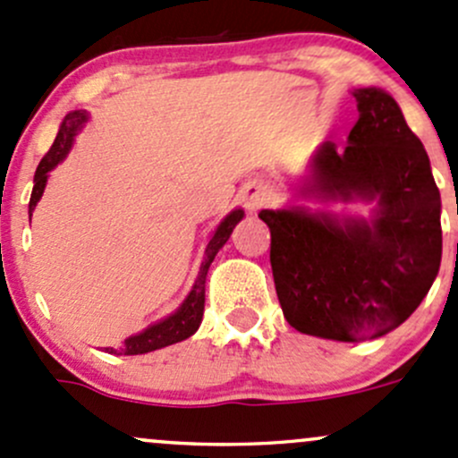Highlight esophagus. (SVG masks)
Wrapping results in <instances>:
<instances>
[{
	"label": "esophagus",
	"instance_id": "1",
	"mask_svg": "<svg viewBox=\"0 0 458 458\" xmlns=\"http://www.w3.org/2000/svg\"><path fill=\"white\" fill-rule=\"evenodd\" d=\"M242 201L248 210L259 208V206L266 201V189H263L261 184H248L242 191Z\"/></svg>",
	"mask_w": 458,
	"mask_h": 458
}]
</instances>
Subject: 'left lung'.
I'll list each match as a JSON object with an SVG mask.
<instances>
[{
    "label": "left lung",
    "mask_w": 458,
    "mask_h": 458,
    "mask_svg": "<svg viewBox=\"0 0 458 458\" xmlns=\"http://www.w3.org/2000/svg\"><path fill=\"white\" fill-rule=\"evenodd\" d=\"M343 153L327 142L305 192L377 199L375 219L261 210L278 302L301 334L358 343L402 325L441 266V195L423 144L393 96L358 89Z\"/></svg>",
    "instance_id": "obj_1"
}]
</instances>
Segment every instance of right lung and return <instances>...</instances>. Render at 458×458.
<instances>
[{"instance_id": "add662e5", "label": "right lung", "mask_w": 458, "mask_h": 458, "mask_svg": "<svg viewBox=\"0 0 458 458\" xmlns=\"http://www.w3.org/2000/svg\"><path fill=\"white\" fill-rule=\"evenodd\" d=\"M88 120V114L85 112H72L65 115L64 124H61L59 133H56L55 142H52L50 151L43 156V160L38 162L37 173H35V189H32V197H30V213L35 210L37 201L41 199L43 189H46V182H47V171H52L61 160L67 156L70 151L72 142H74V136L79 133V129L83 127V123ZM243 210H233L224 221L219 224V228L215 230L213 239L208 242V248H206V257L204 263L199 267V276H197L195 285L189 293L184 302H182L180 310L175 311L173 316L165 318L162 322L157 325L148 327L144 329L142 334L131 335V338L124 340L120 346H107V353L114 355H140V353H148V351H156L162 349V346L168 344H175L186 340L189 335H192L199 327L201 316H204V292H206V274H208L210 263L216 257V252L221 250V245L228 242V237L233 234L234 225L242 221Z\"/></svg>"}]
</instances>
